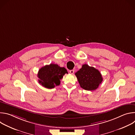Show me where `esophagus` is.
Listing matches in <instances>:
<instances>
[{
  "mask_svg": "<svg viewBox=\"0 0 135 135\" xmlns=\"http://www.w3.org/2000/svg\"><path fill=\"white\" fill-rule=\"evenodd\" d=\"M69 72H70V74H74V69H72V70H70L69 71Z\"/></svg>",
  "mask_w": 135,
  "mask_h": 135,
  "instance_id": "esophagus-1",
  "label": "esophagus"
}]
</instances>
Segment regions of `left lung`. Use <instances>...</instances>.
<instances>
[{
  "label": "left lung",
  "mask_w": 135,
  "mask_h": 135,
  "mask_svg": "<svg viewBox=\"0 0 135 135\" xmlns=\"http://www.w3.org/2000/svg\"><path fill=\"white\" fill-rule=\"evenodd\" d=\"M80 86L85 90L93 91L97 89L103 79L99 71L87 64L75 73Z\"/></svg>",
  "instance_id": "left-lung-1"
}]
</instances>
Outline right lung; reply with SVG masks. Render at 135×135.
<instances>
[{
  "instance_id": "right-lung-1",
  "label": "right lung",
  "mask_w": 135,
  "mask_h": 135,
  "mask_svg": "<svg viewBox=\"0 0 135 135\" xmlns=\"http://www.w3.org/2000/svg\"><path fill=\"white\" fill-rule=\"evenodd\" d=\"M68 74L67 69L56 64H51L42 67L38 71V82L47 89H52L60 84L63 76Z\"/></svg>"
}]
</instances>
